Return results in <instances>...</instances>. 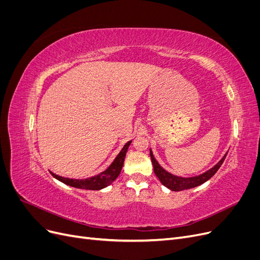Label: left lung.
<instances>
[{
    "label": "left lung",
    "instance_id": "left-lung-1",
    "mask_svg": "<svg viewBox=\"0 0 260 260\" xmlns=\"http://www.w3.org/2000/svg\"><path fill=\"white\" fill-rule=\"evenodd\" d=\"M228 153L224 154V156L222 157L221 159H220L214 167L210 168L209 170L205 171L204 174L202 175H199V176H195V177H187V178H184V177H179V176H175L170 174V172H168L167 170H165L160 165L158 164V161H157L155 159V157L153 155V152L152 149H149V155H151V159H152V164H153V167H154V172L156 177L159 179L160 182L168 187L169 190L171 191H176V192H179V191H183V190H187V188H192V187H195V186H199L203 183H205L207 180H209L212 176H214L216 172L218 171V169L220 168V166H221L225 156H226Z\"/></svg>",
    "mask_w": 260,
    "mask_h": 260
}]
</instances>
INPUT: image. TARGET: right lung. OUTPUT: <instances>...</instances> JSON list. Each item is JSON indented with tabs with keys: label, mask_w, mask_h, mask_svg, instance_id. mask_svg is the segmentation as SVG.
Wrapping results in <instances>:
<instances>
[{
	"label": "right lung",
	"mask_w": 260,
	"mask_h": 260,
	"mask_svg": "<svg viewBox=\"0 0 260 260\" xmlns=\"http://www.w3.org/2000/svg\"><path fill=\"white\" fill-rule=\"evenodd\" d=\"M132 141H129L124 144V146L121 148V151L119 152L116 156V158L114 161L111 164L106 170H104L101 174L91 177V178H86V179H70V178H65L58 175H55L54 172L50 171L52 176L57 179L60 182L65 183L69 186L77 187V188H82V190H93V191H98L102 190L109 184H112L114 181L117 179V177L119 176L121 168L123 166V161H124V157L125 153L128 151V147L131 144Z\"/></svg>",
	"instance_id": "right-lung-1"
}]
</instances>
